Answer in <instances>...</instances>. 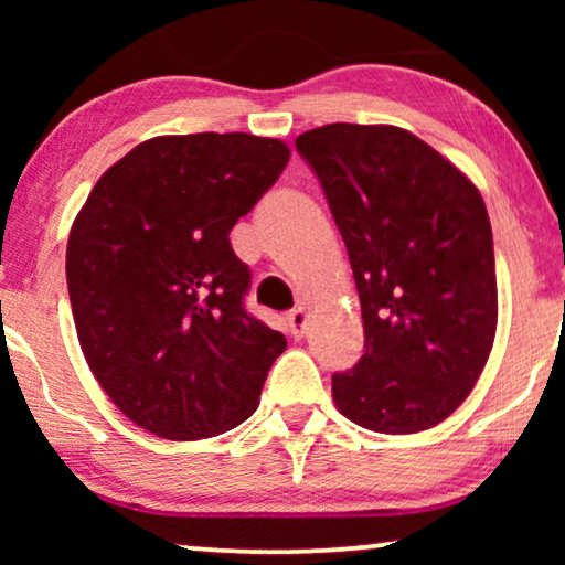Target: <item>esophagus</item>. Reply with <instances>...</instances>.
Returning <instances> with one entry per match:
<instances>
[{"label":"esophagus","instance_id":"esophagus-1","mask_svg":"<svg viewBox=\"0 0 565 565\" xmlns=\"http://www.w3.org/2000/svg\"><path fill=\"white\" fill-rule=\"evenodd\" d=\"M288 321H290V329H292V334H303V329H306V323H308V311H306V306H296L292 308V311L288 313Z\"/></svg>","mask_w":565,"mask_h":565}]
</instances>
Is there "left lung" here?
I'll return each instance as SVG.
<instances>
[{
    "mask_svg": "<svg viewBox=\"0 0 565 565\" xmlns=\"http://www.w3.org/2000/svg\"><path fill=\"white\" fill-rule=\"evenodd\" d=\"M296 149L319 177L358 285L365 354L331 375L339 412L383 435L447 419L497 334V267L476 184L396 126L331 122Z\"/></svg>",
    "mask_w": 565,
    "mask_h": 565,
    "instance_id": "obj_1",
    "label": "left lung"
}]
</instances>
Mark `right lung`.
<instances>
[{
    "label": "right lung",
    "mask_w": 565,
    "mask_h": 565,
    "mask_svg": "<svg viewBox=\"0 0 565 565\" xmlns=\"http://www.w3.org/2000/svg\"><path fill=\"white\" fill-rule=\"evenodd\" d=\"M290 149L252 134L159 136L92 188L66 246L87 365L130 422L205 439L249 419L285 337L246 311L252 269L228 234Z\"/></svg>",
    "instance_id": "1"
}]
</instances>
